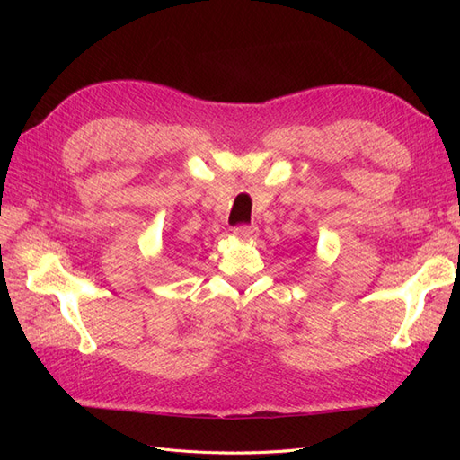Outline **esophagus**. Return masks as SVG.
Masks as SVG:
<instances>
[{
  "label": "esophagus",
  "mask_w": 460,
  "mask_h": 460,
  "mask_svg": "<svg viewBox=\"0 0 460 460\" xmlns=\"http://www.w3.org/2000/svg\"><path fill=\"white\" fill-rule=\"evenodd\" d=\"M259 228L255 225H238L234 228V235L235 238H242V240H253L257 238Z\"/></svg>",
  "instance_id": "34e87169"
}]
</instances>
